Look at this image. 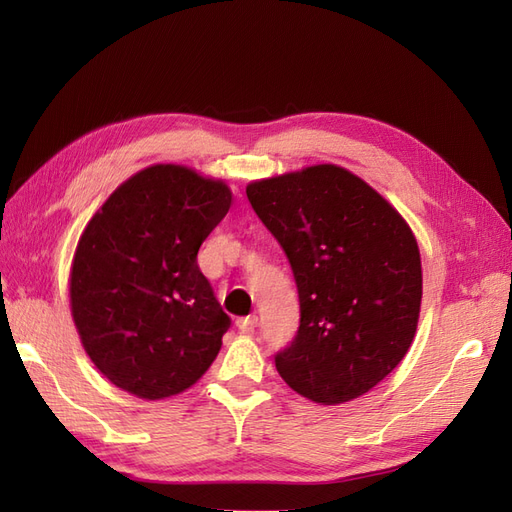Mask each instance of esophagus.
<instances>
[{
    "label": "esophagus",
    "instance_id": "1",
    "mask_svg": "<svg viewBox=\"0 0 512 512\" xmlns=\"http://www.w3.org/2000/svg\"><path fill=\"white\" fill-rule=\"evenodd\" d=\"M256 324H258V316H245V318L237 320V329L241 333H252Z\"/></svg>",
    "mask_w": 512,
    "mask_h": 512
}]
</instances>
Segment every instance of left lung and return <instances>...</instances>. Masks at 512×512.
Returning <instances> with one entry per match:
<instances>
[{"instance_id": "obj_1", "label": "left lung", "mask_w": 512, "mask_h": 512, "mask_svg": "<svg viewBox=\"0 0 512 512\" xmlns=\"http://www.w3.org/2000/svg\"><path fill=\"white\" fill-rule=\"evenodd\" d=\"M282 245L301 320L275 367L322 406L365 395L404 359L423 297L421 254L406 220L369 185L318 164L247 185Z\"/></svg>"}]
</instances>
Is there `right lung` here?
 Wrapping results in <instances>:
<instances>
[{"label":"right lung","instance_id":"right-lung-1","mask_svg":"<svg viewBox=\"0 0 512 512\" xmlns=\"http://www.w3.org/2000/svg\"><path fill=\"white\" fill-rule=\"evenodd\" d=\"M224 181L156 164L108 196L76 245L70 305L89 359L141 399L183 393L230 329L198 250L230 209Z\"/></svg>","mask_w":512,"mask_h":512}]
</instances>
